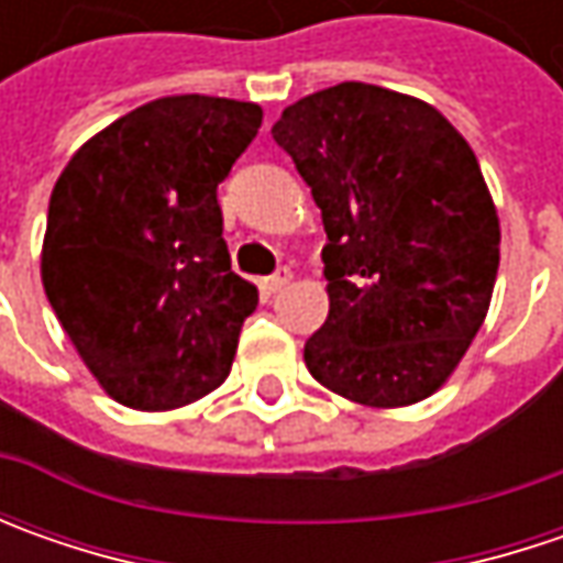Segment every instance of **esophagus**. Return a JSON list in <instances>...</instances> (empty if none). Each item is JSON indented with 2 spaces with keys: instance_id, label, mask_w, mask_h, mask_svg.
I'll list each match as a JSON object with an SVG mask.
<instances>
[{
  "instance_id": "34e87169",
  "label": "esophagus",
  "mask_w": 563,
  "mask_h": 563,
  "mask_svg": "<svg viewBox=\"0 0 563 563\" xmlns=\"http://www.w3.org/2000/svg\"><path fill=\"white\" fill-rule=\"evenodd\" d=\"M285 285H291V269H275L269 278H263V282H260V288H263L266 294L282 291Z\"/></svg>"
}]
</instances>
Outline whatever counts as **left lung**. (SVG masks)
I'll return each mask as SVG.
<instances>
[{
	"label": "left lung",
	"mask_w": 563,
	"mask_h": 563,
	"mask_svg": "<svg viewBox=\"0 0 563 563\" xmlns=\"http://www.w3.org/2000/svg\"><path fill=\"white\" fill-rule=\"evenodd\" d=\"M272 137L329 234L310 376L382 410L429 398L464 360L498 275L501 228L476 153L435 106L360 80L297 99Z\"/></svg>",
	"instance_id": "obj_1"
}]
</instances>
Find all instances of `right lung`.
I'll return each instance as SVG.
<instances>
[{
    "label": "right lung",
    "instance_id": "right-lung-1",
    "mask_svg": "<svg viewBox=\"0 0 563 563\" xmlns=\"http://www.w3.org/2000/svg\"><path fill=\"white\" fill-rule=\"evenodd\" d=\"M260 124L256 102L153 99L84 143L55 181L43 288L124 407L175 410L231 373L260 294L231 272L216 190Z\"/></svg>",
    "mask_w": 563,
    "mask_h": 563
}]
</instances>
